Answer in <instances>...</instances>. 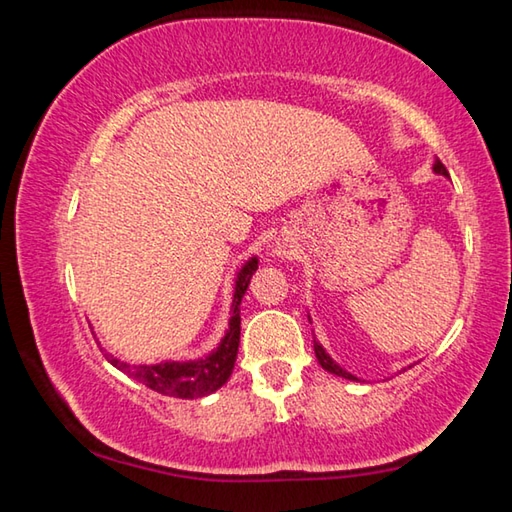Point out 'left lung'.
Here are the masks:
<instances>
[{"instance_id":"left-lung-1","label":"left lung","mask_w":512,"mask_h":512,"mask_svg":"<svg viewBox=\"0 0 512 512\" xmlns=\"http://www.w3.org/2000/svg\"><path fill=\"white\" fill-rule=\"evenodd\" d=\"M433 171L440 173V176H447V169L443 167V162H440V160L433 162ZM309 323H311V318H309ZM314 352H316V359H318L320 366H323V370L332 372V375H336V377H343V379H350V381H359V377H354L352 372L341 368L339 363H336L332 357H329L323 345H320L316 339H314ZM409 368H411V366H409Z\"/></svg>"}]
</instances>
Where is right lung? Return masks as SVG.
I'll return each instance as SVG.
<instances>
[{"instance_id":"obj_1","label":"right lung","mask_w":512,"mask_h":512,"mask_svg":"<svg viewBox=\"0 0 512 512\" xmlns=\"http://www.w3.org/2000/svg\"><path fill=\"white\" fill-rule=\"evenodd\" d=\"M259 259L250 257L248 262L239 268L235 277V293H232V309H230V323L228 332L221 339V343L201 359H189V361H160L153 366H131V363L119 361L117 357L106 352V359L112 366L126 372L128 377H133L151 388L155 393L180 397V400H194V397H205L225 384L230 379L232 368L237 361L239 350V334H241V316L239 305L241 298L250 284V277L257 271Z\"/></svg>"}]
</instances>
